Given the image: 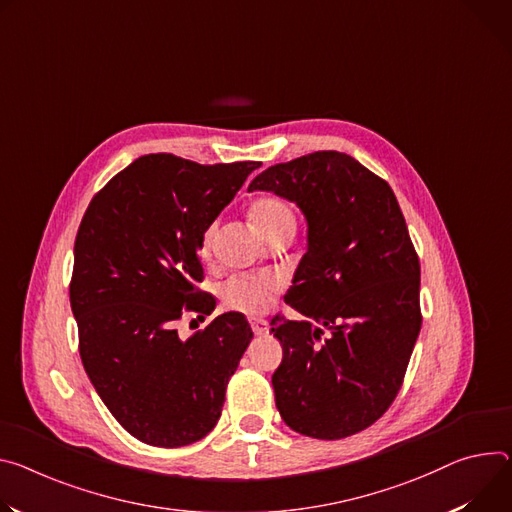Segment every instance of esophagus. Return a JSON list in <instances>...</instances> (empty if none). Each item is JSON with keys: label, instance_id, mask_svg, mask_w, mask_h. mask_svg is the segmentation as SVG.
Here are the masks:
<instances>
[{"label": "esophagus", "instance_id": "34e87169", "mask_svg": "<svg viewBox=\"0 0 512 512\" xmlns=\"http://www.w3.org/2000/svg\"><path fill=\"white\" fill-rule=\"evenodd\" d=\"M249 322H251V329L255 335H265L269 331V324L265 318H251Z\"/></svg>", "mask_w": 512, "mask_h": 512}]
</instances>
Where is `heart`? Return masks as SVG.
I'll use <instances>...</instances> for the list:
<instances>
[{
    "instance_id": "b5f03b06",
    "label": "heart",
    "mask_w": 512,
    "mask_h": 512,
    "mask_svg": "<svg viewBox=\"0 0 512 512\" xmlns=\"http://www.w3.org/2000/svg\"><path fill=\"white\" fill-rule=\"evenodd\" d=\"M251 218L265 237H271L277 228L286 224H296L294 210L280 198H261L251 208ZM218 224L212 222L202 235V249L210 251L212 241L216 237ZM280 290V277L269 271L261 273H237L230 275L220 286V298L226 308L259 314L267 308L273 294Z\"/></svg>"
}]
</instances>
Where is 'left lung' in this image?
I'll return each mask as SVG.
<instances>
[{
	"instance_id": "left-lung-1",
	"label": "left lung",
	"mask_w": 512,
	"mask_h": 512,
	"mask_svg": "<svg viewBox=\"0 0 512 512\" xmlns=\"http://www.w3.org/2000/svg\"><path fill=\"white\" fill-rule=\"evenodd\" d=\"M282 196L308 222L277 314L284 359L271 378L284 423L314 439L355 435L394 402L421 331V265L390 185L339 151H316L259 173L249 192Z\"/></svg>"
}]
</instances>
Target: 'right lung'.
<instances>
[{"label": "right lung", "instance_id": "obj_1", "mask_svg": "<svg viewBox=\"0 0 512 512\" xmlns=\"http://www.w3.org/2000/svg\"><path fill=\"white\" fill-rule=\"evenodd\" d=\"M257 167L138 157L79 224L69 298L85 374L116 421L147 445L206 437L253 339L241 312L216 316L185 341L175 324L185 312L214 310L212 294L196 286L202 235Z\"/></svg>", "mask_w": 512, "mask_h": 512}]
</instances>
